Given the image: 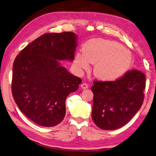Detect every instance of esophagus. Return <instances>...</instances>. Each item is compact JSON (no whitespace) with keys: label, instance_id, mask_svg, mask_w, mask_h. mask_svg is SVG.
Returning <instances> with one entry per match:
<instances>
[{"label":"esophagus","instance_id":"esophagus-1","mask_svg":"<svg viewBox=\"0 0 156 156\" xmlns=\"http://www.w3.org/2000/svg\"><path fill=\"white\" fill-rule=\"evenodd\" d=\"M81 87L83 88V89H87L88 87H89V86H88V85L87 84V83H82V84H81Z\"/></svg>","mask_w":156,"mask_h":156}]
</instances>
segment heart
Masks as SVG:
<instances>
[{"instance_id":"obj_1","label":"heart","mask_w":156,"mask_h":156,"mask_svg":"<svg viewBox=\"0 0 156 156\" xmlns=\"http://www.w3.org/2000/svg\"><path fill=\"white\" fill-rule=\"evenodd\" d=\"M83 52V55H76L75 66L87 70L90 63L95 64L94 75L102 80L111 81L120 78L132 64L130 52L115 42L93 39L85 44Z\"/></svg>"}]
</instances>
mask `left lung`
I'll return each mask as SVG.
<instances>
[{
    "label": "left lung",
    "mask_w": 156,
    "mask_h": 156,
    "mask_svg": "<svg viewBox=\"0 0 156 156\" xmlns=\"http://www.w3.org/2000/svg\"><path fill=\"white\" fill-rule=\"evenodd\" d=\"M146 75L132 69L115 80H94L92 118L104 130H114L126 125L142 105Z\"/></svg>",
    "instance_id": "1"
}]
</instances>
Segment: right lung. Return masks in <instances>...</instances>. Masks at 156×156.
<instances>
[{
    "instance_id": "right-lung-1",
    "label": "right lung",
    "mask_w": 156,
    "mask_h": 156,
    "mask_svg": "<svg viewBox=\"0 0 156 156\" xmlns=\"http://www.w3.org/2000/svg\"><path fill=\"white\" fill-rule=\"evenodd\" d=\"M76 41L73 32L45 34L26 46L14 61L13 98L21 111L41 126L54 127L63 120L66 97L82 82L58 61L73 60Z\"/></svg>"
}]
</instances>
